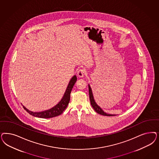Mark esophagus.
Segmentation results:
<instances>
[{"instance_id": "1", "label": "esophagus", "mask_w": 159, "mask_h": 159, "mask_svg": "<svg viewBox=\"0 0 159 159\" xmlns=\"http://www.w3.org/2000/svg\"><path fill=\"white\" fill-rule=\"evenodd\" d=\"M86 74V71L85 69L82 68V69H80L78 72H77V75L79 77H83Z\"/></svg>"}]
</instances>
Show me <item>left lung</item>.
<instances>
[{
  "label": "left lung",
  "instance_id": "1",
  "mask_svg": "<svg viewBox=\"0 0 159 159\" xmlns=\"http://www.w3.org/2000/svg\"><path fill=\"white\" fill-rule=\"evenodd\" d=\"M88 88H89V99H90L91 104L92 105V108H93V109L96 112H97L98 113H99L100 115H104V116H112L116 115L108 114V113L105 112L98 105L97 103L95 102L94 98H93V94H92V89H91V88L89 85H88Z\"/></svg>",
  "mask_w": 159,
  "mask_h": 159
}]
</instances>
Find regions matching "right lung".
<instances>
[{
    "label": "right lung",
    "mask_w": 159,
    "mask_h": 159,
    "mask_svg": "<svg viewBox=\"0 0 159 159\" xmlns=\"http://www.w3.org/2000/svg\"><path fill=\"white\" fill-rule=\"evenodd\" d=\"M77 76L74 75L72 78L71 80L70 81V82L68 85L67 89L64 94V96L61 99V100L59 102L58 104H57L55 107L51 108L48 110L44 111L43 112H33L30 111L28 110L26 107L23 105V107L26 110L27 112L31 115L41 118H51L56 117L60 115H61L63 111L66 109V108L69 103L70 99V94L71 92L72 89L75 85V83L77 81Z\"/></svg>",
    "instance_id": "add662e5"
}]
</instances>
